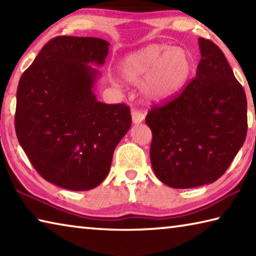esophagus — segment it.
<instances>
[{"mask_svg": "<svg viewBox=\"0 0 256 256\" xmlns=\"http://www.w3.org/2000/svg\"><path fill=\"white\" fill-rule=\"evenodd\" d=\"M144 120V114L140 110H133L132 112V120L134 124H140L142 120Z\"/></svg>", "mask_w": 256, "mask_h": 256, "instance_id": "obj_1", "label": "esophagus"}]
</instances>
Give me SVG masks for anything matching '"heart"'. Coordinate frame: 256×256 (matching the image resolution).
<instances>
[{"label": "heart", "instance_id": "b5f03b06", "mask_svg": "<svg viewBox=\"0 0 256 256\" xmlns=\"http://www.w3.org/2000/svg\"><path fill=\"white\" fill-rule=\"evenodd\" d=\"M193 68V58L180 47L151 44L128 54L120 60L123 79L142 82V92L151 102H162L183 89Z\"/></svg>", "mask_w": 256, "mask_h": 256}]
</instances>
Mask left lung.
Masks as SVG:
<instances>
[{
  "instance_id": "left-lung-1",
  "label": "left lung",
  "mask_w": 256,
  "mask_h": 256,
  "mask_svg": "<svg viewBox=\"0 0 256 256\" xmlns=\"http://www.w3.org/2000/svg\"><path fill=\"white\" fill-rule=\"evenodd\" d=\"M196 76L183 92L146 116L152 132L150 160L156 176L170 188L214 183L230 166L248 133V100L226 56L198 38Z\"/></svg>"
}]
</instances>
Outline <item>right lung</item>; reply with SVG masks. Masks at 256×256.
<instances>
[{"label": "right lung", "mask_w": 256, "mask_h": 256, "mask_svg": "<svg viewBox=\"0 0 256 256\" xmlns=\"http://www.w3.org/2000/svg\"><path fill=\"white\" fill-rule=\"evenodd\" d=\"M110 42L58 36L20 78L16 138L34 170L60 188H96L110 172L116 146L131 128L130 107L98 102L92 92Z\"/></svg>", "instance_id": "add662e5"}]
</instances>
